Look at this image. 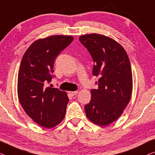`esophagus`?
<instances>
[{
    "label": "esophagus",
    "mask_w": 155,
    "mask_h": 155,
    "mask_svg": "<svg viewBox=\"0 0 155 155\" xmlns=\"http://www.w3.org/2000/svg\"><path fill=\"white\" fill-rule=\"evenodd\" d=\"M77 93H78V91H70V92H69V94H70L71 97L77 95Z\"/></svg>",
    "instance_id": "34e87169"
}]
</instances>
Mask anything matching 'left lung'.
<instances>
[{
	"label": "left lung",
	"mask_w": 155,
	"mask_h": 155,
	"mask_svg": "<svg viewBox=\"0 0 155 155\" xmlns=\"http://www.w3.org/2000/svg\"><path fill=\"white\" fill-rule=\"evenodd\" d=\"M94 61L92 74L98 77L97 89H92L91 100L85 105L87 118L100 126L108 125L122 114L131 100L132 72L124 48L100 34L79 37Z\"/></svg>",
	"instance_id": "8db88e82"
}]
</instances>
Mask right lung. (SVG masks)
<instances>
[{"label": "right lung", "instance_id": "add662e5", "mask_svg": "<svg viewBox=\"0 0 155 155\" xmlns=\"http://www.w3.org/2000/svg\"><path fill=\"white\" fill-rule=\"evenodd\" d=\"M71 36L53 35L36 40L25 52L17 79L19 102L40 125L52 128L64 119L69 98L66 92L48 86L54 78L58 55L73 41Z\"/></svg>", "mask_w": 155, "mask_h": 155}]
</instances>
